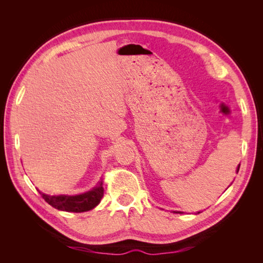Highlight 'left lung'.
<instances>
[{
  "label": "left lung",
  "instance_id": "1",
  "mask_svg": "<svg viewBox=\"0 0 263 263\" xmlns=\"http://www.w3.org/2000/svg\"><path fill=\"white\" fill-rule=\"evenodd\" d=\"M239 166H240V165H239ZM239 166H238V170H237V172L239 171ZM176 213H181V212H176Z\"/></svg>",
  "mask_w": 263,
  "mask_h": 263
}]
</instances>
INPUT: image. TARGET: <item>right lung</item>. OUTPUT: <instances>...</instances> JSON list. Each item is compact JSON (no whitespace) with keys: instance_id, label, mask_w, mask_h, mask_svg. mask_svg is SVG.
<instances>
[{"instance_id":"1","label":"right lung","mask_w":263,"mask_h":263,"mask_svg":"<svg viewBox=\"0 0 263 263\" xmlns=\"http://www.w3.org/2000/svg\"><path fill=\"white\" fill-rule=\"evenodd\" d=\"M104 189H103V182L100 181L98 185L91 191L85 193L68 196V195H47L42 194L44 200L51 205L52 208L73 213H82L94 209L101 202Z\"/></svg>"}]
</instances>
